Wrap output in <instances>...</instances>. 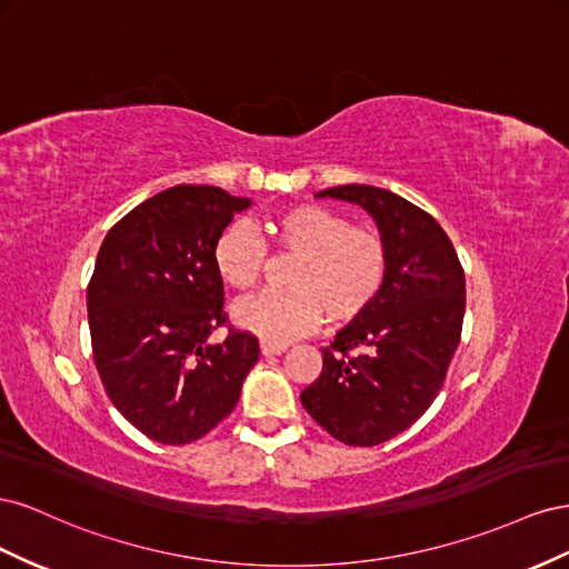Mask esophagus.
<instances>
[{"label": "esophagus", "mask_w": 569, "mask_h": 569, "mask_svg": "<svg viewBox=\"0 0 569 569\" xmlns=\"http://www.w3.org/2000/svg\"><path fill=\"white\" fill-rule=\"evenodd\" d=\"M259 348H262V355H264V357L286 352V346H283V343H271V340H262V343H259Z\"/></svg>", "instance_id": "1"}]
</instances>
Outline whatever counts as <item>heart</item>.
I'll return each instance as SVG.
<instances>
[{
	"mask_svg": "<svg viewBox=\"0 0 569 569\" xmlns=\"http://www.w3.org/2000/svg\"><path fill=\"white\" fill-rule=\"evenodd\" d=\"M276 246L298 254L290 269V290L240 300L233 319L271 343H288L312 331L323 319L350 321L381 293L388 250L371 226H355L346 214L323 204H296L269 221ZM264 242L248 221H233L219 233L212 259L219 279L233 290H250L264 269Z\"/></svg>",
	"mask_w": 569,
	"mask_h": 569,
	"instance_id": "obj_1",
	"label": "heart"
}]
</instances>
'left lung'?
<instances>
[{
  "instance_id": "8db88e82",
  "label": "left lung",
  "mask_w": 569,
  "mask_h": 569,
  "mask_svg": "<svg viewBox=\"0 0 569 569\" xmlns=\"http://www.w3.org/2000/svg\"><path fill=\"white\" fill-rule=\"evenodd\" d=\"M317 198L360 204L375 219L388 271L377 300L321 350V375L300 400L340 443L379 446L441 391L462 333L465 271L438 221L391 190L350 183Z\"/></svg>"
}]
</instances>
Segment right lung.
Returning a JSON list of instances; mask_svg holds the SVG:
<instances>
[{"instance_id":"obj_1","label":"right lung","mask_w":569,"mask_h":569,"mask_svg":"<svg viewBox=\"0 0 569 569\" xmlns=\"http://www.w3.org/2000/svg\"><path fill=\"white\" fill-rule=\"evenodd\" d=\"M252 204L214 186H173L107 233L88 286L97 371L131 425L186 446L229 417L259 357L257 338L223 327V281L212 250Z\"/></svg>"}]
</instances>
